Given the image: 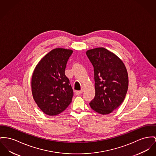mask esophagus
I'll use <instances>...</instances> for the list:
<instances>
[{
  "instance_id": "1",
  "label": "esophagus",
  "mask_w": 156,
  "mask_h": 156,
  "mask_svg": "<svg viewBox=\"0 0 156 156\" xmlns=\"http://www.w3.org/2000/svg\"><path fill=\"white\" fill-rule=\"evenodd\" d=\"M83 92H84V89H82V90H79V91H76L75 92V94L76 95H79V94H82Z\"/></svg>"
}]
</instances>
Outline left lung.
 Wrapping results in <instances>:
<instances>
[{
    "label": "left lung",
    "instance_id": "8db88e82",
    "mask_svg": "<svg viewBox=\"0 0 156 156\" xmlns=\"http://www.w3.org/2000/svg\"><path fill=\"white\" fill-rule=\"evenodd\" d=\"M86 55L94 68L95 96L91 108L102 115L109 114L124 100L128 76L123 62L103 47L89 50Z\"/></svg>",
    "mask_w": 156,
    "mask_h": 156
}]
</instances>
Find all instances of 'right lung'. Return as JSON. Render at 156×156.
Here are the masks:
<instances>
[{
	"instance_id": "right-lung-1",
	"label": "right lung",
	"mask_w": 156,
	"mask_h": 156,
	"mask_svg": "<svg viewBox=\"0 0 156 156\" xmlns=\"http://www.w3.org/2000/svg\"><path fill=\"white\" fill-rule=\"evenodd\" d=\"M72 53L73 50L69 49H53L42 58L34 70L32 96L46 115L59 114L72 102L73 89L65 75V69Z\"/></svg>"
}]
</instances>
